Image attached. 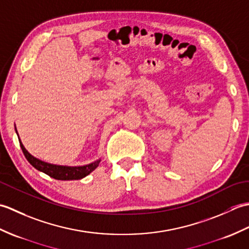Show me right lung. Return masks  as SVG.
<instances>
[{
    "mask_svg": "<svg viewBox=\"0 0 249 249\" xmlns=\"http://www.w3.org/2000/svg\"><path fill=\"white\" fill-rule=\"evenodd\" d=\"M20 142L21 150H22L23 154L26 160L31 163L32 166L36 168L37 170L48 174L49 177L53 178L55 179H61V181H71V179H80L84 177H87L88 174L91 173L93 170L97 168L99 165L100 160L94 161L89 165L87 166H81V167H67V166H57V165H52V163H48L45 161H41L37 160L34 156H32L30 153L25 150L23 144Z\"/></svg>",
    "mask_w": 249,
    "mask_h": 249,
    "instance_id": "obj_1",
    "label": "right lung"
}]
</instances>
